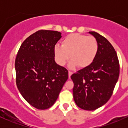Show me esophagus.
Listing matches in <instances>:
<instances>
[{
  "label": "esophagus",
  "mask_w": 128,
  "mask_h": 128,
  "mask_svg": "<svg viewBox=\"0 0 128 128\" xmlns=\"http://www.w3.org/2000/svg\"><path fill=\"white\" fill-rule=\"evenodd\" d=\"M73 74V72H71V71H69V77H70V76H71V75Z\"/></svg>",
  "instance_id": "esophagus-1"
}]
</instances>
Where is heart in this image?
Wrapping results in <instances>:
<instances>
[{
	"mask_svg": "<svg viewBox=\"0 0 128 128\" xmlns=\"http://www.w3.org/2000/svg\"><path fill=\"white\" fill-rule=\"evenodd\" d=\"M98 50L96 40L93 36L72 33L62 41V46L56 44L54 53L58 64L65 65L71 57L69 68L88 67L95 60Z\"/></svg>",
	"mask_w": 128,
	"mask_h": 128,
	"instance_id": "1",
	"label": "heart"
}]
</instances>
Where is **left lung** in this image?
<instances>
[{"instance_id": "1", "label": "left lung", "mask_w": 128, "mask_h": 128, "mask_svg": "<svg viewBox=\"0 0 128 128\" xmlns=\"http://www.w3.org/2000/svg\"><path fill=\"white\" fill-rule=\"evenodd\" d=\"M97 41L98 50L94 61L73 74V96L85 110H95L105 104L113 94L120 75V64L114 48L104 36L89 32Z\"/></svg>"}]
</instances>
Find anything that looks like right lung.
Instances as JSON below:
<instances>
[{
	"mask_svg": "<svg viewBox=\"0 0 128 128\" xmlns=\"http://www.w3.org/2000/svg\"><path fill=\"white\" fill-rule=\"evenodd\" d=\"M60 38L57 31H37L23 42L15 59L17 88L37 109L52 106L68 78V70L54 60V48Z\"/></svg>",
	"mask_w": 128,
	"mask_h": 128,
	"instance_id": "obj_1",
	"label": "right lung"
}]
</instances>
